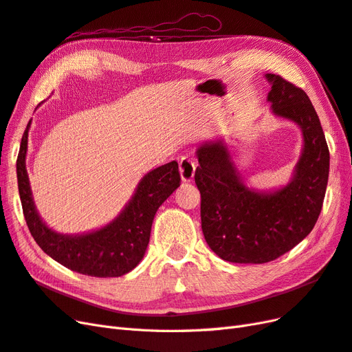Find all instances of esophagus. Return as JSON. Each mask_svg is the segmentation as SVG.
Masks as SVG:
<instances>
[{"mask_svg":"<svg viewBox=\"0 0 352 352\" xmlns=\"http://www.w3.org/2000/svg\"><path fill=\"white\" fill-rule=\"evenodd\" d=\"M195 168H197V164L192 158L188 155H184L182 158H180L179 172H180V177H182L184 182H190V180L194 179Z\"/></svg>","mask_w":352,"mask_h":352,"instance_id":"1","label":"esophagus"}]
</instances>
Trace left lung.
Masks as SVG:
<instances>
[{
  "label": "left lung",
  "mask_w": 352,
  "mask_h": 352,
  "mask_svg": "<svg viewBox=\"0 0 352 352\" xmlns=\"http://www.w3.org/2000/svg\"><path fill=\"white\" fill-rule=\"evenodd\" d=\"M265 78L273 113L295 122L304 136L291 182L274 192H258L243 185L225 142L197 150L202 233L208 247L230 263L263 264L291 251L313 230L326 194L329 148L310 98L279 74Z\"/></svg>",
  "instance_id": "left-lung-1"
}]
</instances>
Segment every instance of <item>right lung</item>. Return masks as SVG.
<instances>
[{
	"label": "right lung",
	"instance_id": "1",
	"mask_svg": "<svg viewBox=\"0 0 352 352\" xmlns=\"http://www.w3.org/2000/svg\"><path fill=\"white\" fill-rule=\"evenodd\" d=\"M29 127L30 122L17 155V184L26 225L41 250L65 267L95 278H119L133 270L150 242L158 207L180 185L177 163H167L145 175L120 216L107 226L85 235H61L41 220L32 199L25 163Z\"/></svg>",
	"mask_w": 352,
	"mask_h": 352
}]
</instances>
